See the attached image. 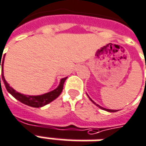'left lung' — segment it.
I'll list each match as a JSON object with an SVG mask.
<instances>
[{
  "instance_id": "obj_1",
  "label": "left lung",
  "mask_w": 146,
  "mask_h": 146,
  "mask_svg": "<svg viewBox=\"0 0 146 146\" xmlns=\"http://www.w3.org/2000/svg\"><path fill=\"white\" fill-rule=\"evenodd\" d=\"M89 99H90L91 101L92 102V103H93L94 104H96V106H97V107H99L100 108L103 109V110H104V111H109V112H115V111H117L116 110H111V109H107V108H102V107H100V105H99V104H96V103H95V102L93 101V100H91V98H89Z\"/></svg>"
}]
</instances>
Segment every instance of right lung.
Wrapping results in <instances>:
<instances>
[{"mask_svg":"<svg viewBox=\"0 0 146 146\" xmlns=\"http://www.w3.org/2000/svg\"><path fill=\"white\" fill-rule=\"evenodd\" d=\"M1 58H2L1 56ZM4 60H5V56L3 57V59L1 58L0 61V67H1V76H2V80L5 85V88L7 91L9 92L10 94L13 96V97H15L21 103H23L24 104L30 106L32 108H41L43 107L45 105L48 104L50 102L53 100H54L56 98H58L59 96V95L62 93L63 89V85L65 81L67 79V77L62 78L60 80V84L58 86L57 88H55L54 90L51 91L50 92L45 93V94L40 95V96H26V95L21 94L20 92H16V90H14L13 88L10 87L9 84L7 83V81L5 79L4 76V70H3V65H4ZM0 83H1V77H0Z\"/></svg>","mask_w":146,"mask_h":146,"instance_id":"right-lung-1","label":"right lung"}]
</instances>
